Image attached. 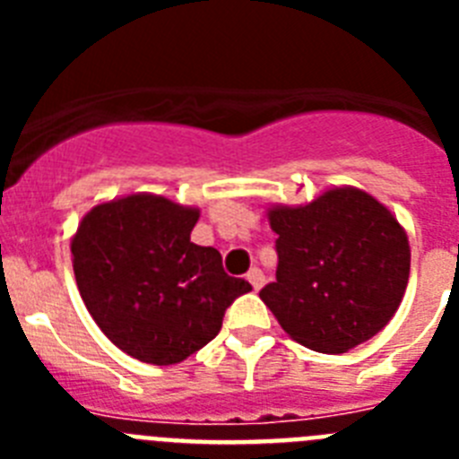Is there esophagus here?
<instances>
[{
	"mask_svg": "<svg viewBox=\"0 0 459 459\" xmlns=\"http://www.w3.org/2000/svg\"><path fill=\"white\" fill-rule=\"evenodd\" d=\"M248 282H250V285H253L255 291H259V290H262V287H264V273H262V271H259V269H250Z\"/></svg>",
	"mask_w": 459,
	"mask_h": 459,
	"instance_id": "obj_1",
	"label": "esophagus"
}]
</instances>
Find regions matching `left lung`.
Listing matches in <instances>:
<instances>
[{
  "mask_svg": "<svg viewBox=\"0 0 459 459\" xmlns=\"http://www.w3.org/2000/svg\"><path fill=\"white\" fill-rule=\"evenodd\" d=\"M278 238L275 282L259 299L287 335L344 354L391 322L409 282V238L366 190L335 186L301 206L266 209Z\"/></svg>",
  "mask_w": 459,
  "mask_h": 459,
  "instance_id": "obj_1",
  "label": "left lung"
}]
</instances>
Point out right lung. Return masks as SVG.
<instances>
[{"label":"right lung","mask_w":459,"mask_h":459,"mask_svg":"<svg viewBox=\"0 0 459 459\" xmlns=\"http://www.w3.org/2000/svg\"><path fill=\"white\" fill-rule=\"evenodd\" d=\"M197 206L133 193L100 202L71 238L73 271L93 322L133 359L174 366L216 338L250 282L190 241Z\"/></svg>","instance_id":"right-lung-1"}]
</instances>
